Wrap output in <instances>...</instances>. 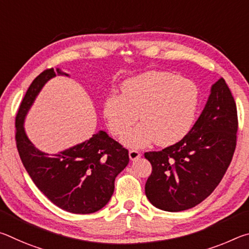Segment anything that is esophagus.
<instances>
[{"instance_id": "1", "label": "esophagus", "mask_w": 249, "mask_h": 249, "mask_svg": "<svg viewBox=\"0 0 249 249\" xmlns=\"http://www.w3.org/2000/svg\"><path fill=\"white\" fill-rule=\"evenodd\" d=\"M128 155H129V159L133 160V161H134V160H137L138 158H141V153H140V151L134 150V149L129 150Z\"/></svg>"}]
</instances>
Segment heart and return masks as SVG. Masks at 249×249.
<instances>
[{"label": "heart", "mask_w": 249, "mask_h": 249, "mask_svg": "<svg viewBox=\"0 0 249 249\" xmlns=\"http://www.w3.org/2000/svg\"><path fill=\"white\" fill-rule=\"evenodd\" d=\"M122 91L105 99L103 113L109 128L122 135L138 112L143 122L122 136L124 145L138 148L153 141L171 145L191 129L199 107V89L191 80L167 71H147L124 81Z\"/></svg>", "instance_id": "obj_1"}]
</instances>
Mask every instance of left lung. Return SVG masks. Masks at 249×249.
Instances as JSON below:
<instances>
[{
	"label": "left lung",
	"mask_w": 249,
	"mask_h": 249,
	"mask_svg": "<svg viewBox=\"0 0 249 249\" xmlns=\"http://www.w3.org/2000/svg\"><path fill=\"white\" fill-rule=\"evenodd\" d=\"M237 111L225 80L220 78L199 119L177 144L145 153L153 171L145 184L156 208L180 212L201 203L214 191L229 168L236 147Z\"/></svg>",
	"instance_id": "1"
}]
</instances>
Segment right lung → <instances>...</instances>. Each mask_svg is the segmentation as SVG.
<instances>
[{
  "label": "right lung",
  "instance_id": "1",
  "mask_svg": "<svg viewBox=\"0 0 249 249\" xmlns=\"http://www.w3.org/2000/svg\"><path fill=\"white\" fill-rule=\"evenodd\" d=\"M56 75L69 77L60 68L48 69L29 86L15 121L18 150L34 183L53 204L70 213H94L111 199L116 176L128 165V150L104 130L58 154L44 153L29 141L25 119L45 84Z\"/></svg>",
  "mask_w": 249,
  "mask_h": 249
}]
</instances>
